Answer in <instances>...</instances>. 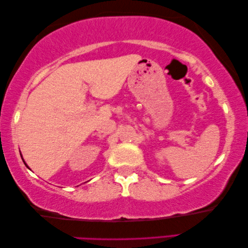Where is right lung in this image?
Here are the masks:
<instances>
[{
  "instance_id": "add662e5",
  "label": "right lung",
  "mask_w": 248,
  "mask_h": 248,
  "mask_svg": "<svg viewBox=\"0 0 248 248\" xmlns=\"http://www.w3.org/2000/svg\"><path fill=\"white\" fill-rule=\"evenodd\" d=\"M22 160H23V159H22ZM23 162H24V160H23ZM24 164H25V166H26V167H28V168H29V166H28V165H26V163H25V162H24Z\"/></svg>"
}]
</instances>
